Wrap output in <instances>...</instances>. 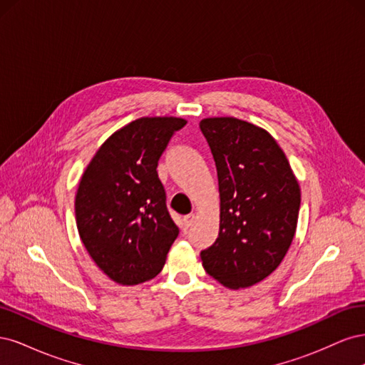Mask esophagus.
<instances>
[{"instance_id":"obj_1","label":"esophagus","mask_w":365,"mask_h":365,"mask_svg":"<svg viewBox=\"0 0 365 365\" xmlns=\"http://www.w3.org/2000/svg\"><path fill=\"white\" fill-rule=\"evenodd\" d=\"M195 219H196L195 213H192V215H187V216H184V227H185V228H189V227H192V225H193V222H195Z\"/></svg>"}]
</instances>
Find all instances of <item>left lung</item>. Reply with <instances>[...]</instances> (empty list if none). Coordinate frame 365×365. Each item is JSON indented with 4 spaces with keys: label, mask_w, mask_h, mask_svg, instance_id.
<instances>
[{
    "label": "left lung",
    "mask_w": 365,
    "mask_h": 365,
    "mask_svg": "<svg viewBox=\"0 0 365 365\" xmlns=\"http://www.w3.org/2000/svg\"><path fill=\"white\" fill-rule=\"evenodd\" d=\"M200 128L217 170L219 236L202 267L225 288H250L277 269L295 236L300 185L268 130L235 117Z\"/></svg>",
    "instance_id": "obj_1"
}]
</instances>
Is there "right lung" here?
Segmentation results:
<instances>
[{
	"label": "right lung",
	"mask_w": 365,
	"mask_h": 365,
	"mask_svg": "<svg viewBox=\"0 0 365 365\" xmlns=\"http://www.w3.org/2000/svg\"><path fill=\"white\" fill-rule=\"evenodd\" d=\"M180 117H141L120 128L86 165L76 193V224L96 264L118 284L158 275L180 230L165 207L157 165Z\"/></svg>",
	"instance_id": "right-lung-1"
}]
</instances>
